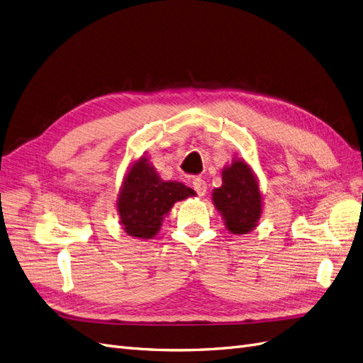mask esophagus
<instances>
[{"instance_id": "esophagus-1", "label": "esophagus", "mask_w": 363, "mask_h": 363, "mask_svg": "<svg viewBox=\"0 0 363 363\" xmlns=\"http://www.w3.org/2000/svg\"><path fill=\"white\" fill-rule=\"evenodd\" d=\"M192 188L195 189L196 194H199L200 196H203L206 194V191H207V184H206V182L203 179L196 177V179L192 180Z\"/></svg>"}]
</instances>
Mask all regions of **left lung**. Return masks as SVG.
I'll list each match as a JSON object with an SVG mask.
<instances>
[{
	"instance_id": "left-lung-1",
	"label": "left lung",
	"mask_w": 363,
	"mask_h": 363,
	"mask_svg": "<svg viewBox=\"0 0 363 363\" xmlns=\"http://www.w3.org/2000/svg\"><path fill=\"white\" fill-rule=\"evenodd\" d=\"M216 211L230 233L247 235L257 227L262 215V194L257 177L242 159H233L223 169V184L212 192Z\"/></svg>"
}]
</instances>
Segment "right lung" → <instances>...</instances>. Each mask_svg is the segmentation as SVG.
Returning a JSON list of instances; mask_svg holds the SVG:
<instances>
[{
  "instance_id": "right-lung-1",
  "label": "right lung",
  "mask_w": 363,
  "mask_h": 363,
  "mask_svg": "<svg viewBox=\"0 0 363 363\" xmlns=\"http://www.w3.org/2000/svg\"><path fill=\"white\" fill-rule=\"evenodd\" d=\"M194 189L179 182H164L145 156L131 163L121 186L116 208L128 236L155 238L174 203L194 196Z\"/></svg>"
}]
</instances>
